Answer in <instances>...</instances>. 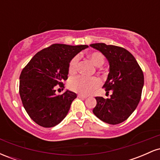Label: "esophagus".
Instances as JSON below:
<instances>
[{
	"label": "esophagus",
	"instance_id": "esophagus-1",
	"mask_svg": "<svg viewBox=\"0 0 160 160\" xmlns=\"http://www.w3.org/2000/svg\"><path fill=\"white\" fill-rule=\"evenodd\" d=\"M78 98H87V96H86V95H81V94H79L78 95Z\"/></svg>",
	"mask_w": 160,
	"mask_h": 160
}]
</instances>
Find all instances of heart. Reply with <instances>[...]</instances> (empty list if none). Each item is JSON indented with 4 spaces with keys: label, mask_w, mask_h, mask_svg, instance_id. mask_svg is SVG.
I'll list each match as a JSON object with an SVG mask.
<instances>
[{
    "label": "heart",
    "mask_w": 160,
    "mask_h": 160,
    "mask_svg": "<svg viewBox=\"0 0 160 160\" xmlns=\"http://www.w3.org/2000/svg\"><path fill=\"white\" fill-rule=\"evenodd\" d=\"M89 58L95 65L100 67L104 63V56L101 52H92L88 55ZM79 56L73 57L68 64L69 74H74L77 72L79 63ZM101 85V80L97 78H88V77L79 76L73 77L69 80L68 87L72 91L82 95H89L92 92Z\"/></svg>",
    "instance_id": "1"
}]
</instances>
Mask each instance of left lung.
Wrapping results in <instances>:
<instances>
[{"instance_id":"8db88e82","label":"left lung","mask_w":160,"mask_h":160,"mask_svg":"<svg viewBox=\"0 0 160 160\" xmlns=\"http://www.w3.org/2000/svg\"><path fill=\"white\" fill-rule=\"evenodd\" d=\"M90 47L98 49L107 58L110 72L103 88L107 93L112 92L111 98L95 97L94 114L108 124L122 122L136 109L141 100L144 86V74L136 59L122 47L92 43Z\"/></svg>"}]
</instances>
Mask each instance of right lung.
Returning <instances> with one entry per match:
<instances>
[{
  "mask_svg": "<svg viewBox=\"0 0 160 160\" xmlns=\"http://www.w3.org/2000/svg\"><path fill=\"white\" fill-rule=\"evenodd\" d=\"M87 45L70 46L55 43L40 50L22 69L19 77V95L31 119L40 126L50 128L61 122L76 93L66 90L56 94L57 87L65 89L68 64Z\"/></svg>",
  "mask_w": 160,
  "mask_h": 160,
  "instance_id": "obj_1",
  "label": "right lung"
}]
</instances>
